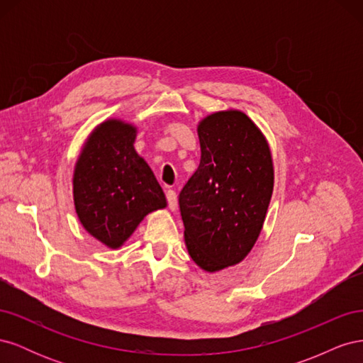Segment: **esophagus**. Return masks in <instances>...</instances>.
Returning <instances> with one entry per match:
<instances>
[{
  "mask_svg": "<svg viewBox=\"0 0 363 363\" xmlns=\"http://www.w3.org/2000/svg\"><path fill=\"white\" fill-rule=\"evenodd\" d=\"M167 200H168V207H169V211H175V208H177V206H179V200H177V194H175L174 191H168L167 192Z\"/></svg>",
  "mask_w": 363,
  "mask_h": 363,
  "instance_id": "esophagus-1",
  "label": "esophagus"
}]
</instances>
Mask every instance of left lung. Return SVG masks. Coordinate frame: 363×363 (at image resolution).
<instances>
[{
	"label": "left lung",
	"mask_w": 363,
	"mask_h": 363,
	"mask_svg": "<svg viewBox=\"0 0 363 363\" xmlns=\"http://www.w3.org/2000/svg\"><path fill=\"white\" fill-rule=\"evenodd\" d=\"M201 160L180 192L184 242L206 272L242 262L265 223L274 162L265 135L238 108L208 113L196 124Z\"/></svg>",
	"instance_id": "1"
}]
</instances>
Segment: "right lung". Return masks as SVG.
Returning a JSON list of instances; mask_svg holds the SVG:
<instances>
[{
    "mask_svg": "<svg viewBox=\"0 0 363 363\" xmlns=\"http://www.w3.org/2000/svg\"><path fill=\"white\" fill-rule=\"evenodd\" d=\"M138 127L107 118L86 138L72 174L77 216L91 236L112 250L123 247L144 218L167 207V199L144 157Z\"/></svg>",
    "mask_w": 363,
    "mask_h": 363,
    "instance_id": "right-lung-1",
    "label": "right lung"
}]
</instances>
